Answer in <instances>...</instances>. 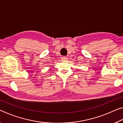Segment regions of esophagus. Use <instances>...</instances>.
I'll return each mask as SVG.
<instances>
[{
  "mask_svg": "<svg viewBox=\"0 0 123 123\" xmlns=\"http://www.w3.org/2000/svg\"><path fill=\"white\" fill-rule=\"evenodd\" d=\"M62 58L63 60H67V59H68L67 56H63V57H62Z\"/></svg>",
  "mask_w": 123,
  "mask_h": 123,
  "instance_id": "34e87169",
  "label": "esophagus"
}]
</instances>
